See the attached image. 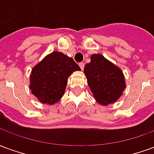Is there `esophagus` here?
Here are the masks:
<instances>
[{
	"label": "esophagus",
	"instance_id": "1",
	"mask_svg": "<svg viewBox=\"0 0 154 154\" xmlns=\"http://www.w3.org/2000/svg\"><path fill=\"white\" fill-rule=\"evenodd\" d=\"M79 66H80L81 69H82V70H83V69H84V66H85L83 63H79Z\"/></svg>",
	"mask_w": 154,
	"mask_h": 154
}]
</instances>
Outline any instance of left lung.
I'll list each match as a JSON object with an SVG mask.
<instances>
[{
  "label": "left lung",
  "mask_w": 154,
  "mask_h": 154,
  "mask_svg": "<svg viewBox=\"0 0 154 154\" xmlns=\"http://www.w3.org/2000/svg\"><path fill=\"white\" fill-rule=\"evenodd\" d=\"M84 73L95 99L103 106L116 101L126 87L121 69L101 54L91 55V62L84 67Z\"/></svg>",
  "instance_id": "left-lung-1"
}]
</instances>
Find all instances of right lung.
I'll return each instance as SVG.
<instances>
[{
    "instance_id": "obj_1",
    "label": "right lung",
    "mask_w": 154,
    "mask_h": 154,
    "mask_svg": "<svg viewBox=\"0 0 154 154\" xmlns=\"http://www.w3.org/2000/svg\"><path fill=\"white\" fill-rule=\"evenodd\" d=\"M80 70L72 57L54 51L33 67L29 77L32 94L41 103H57L63 96L68 77Z\"/></svg>"
}]
</instances>
